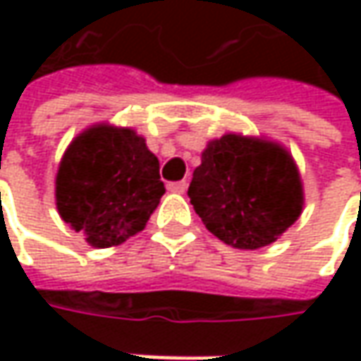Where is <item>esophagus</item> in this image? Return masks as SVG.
<instances>
[{"mask_svg":"<svg viewBox=\"0 0 361 361\" xmlns=\"http://www.w3.org/2000/svg\"><path fill=\"white\" fill-rule=\"evenodd\" d=\"M187 180H180V183H171L169 185V190L171 192H176V195H185L187 192Z\"/></svg>","mask_w":361,"mask_h":361,"instance_id":"1","label":"esophagus"}]
</instances>
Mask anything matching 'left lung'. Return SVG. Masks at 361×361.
<instances>
[{"label":"left lung","mask_w":361,"mask_h":361,"mask_svg":"<svg viewBox=\"0 0 361 361\" xmlns=\"http://www.w3.org/2000/svg\"><path fill=\"white\" fill-rule=\"evenodd\" d=\"M188 197L216 239L245 251L277 241L305 204L303 180L291 152L267 136L241 132L207 142Z\"/></svg>","instance_id":"left-lung-1"}]
</instances>
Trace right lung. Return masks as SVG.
<instances>
[{"label": "right lung", "mask_w": 361, "mask_h": 361, "mask_svg": "<svg viewBox=\"0 0 361 361\" xmlns=\"http://www.w3.org/2000/svg\"><path fill=\"white\" fill-rule=\"evenodd\" d=\"M159 159L130 126L96 122L72 138L56 173V209L96 249L145 229L164 195Z\"/></svg>", "instance_id": "obj_1"}]
</instances>
